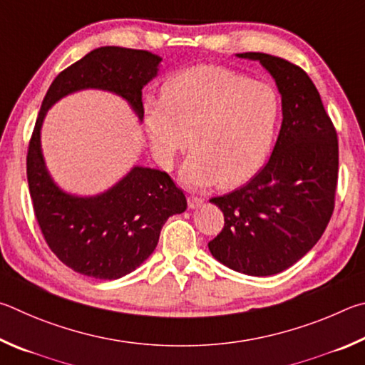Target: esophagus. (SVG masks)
I'll return each mask as SVG.
<instances>
[{
  "label": "esophagus",
  "instance_id": "obj_1",
  "mask_svg": "<svg viewBox=\"0 0 365 365\" xmlns=\"http://www.w3.org/2000/svg\"><path fill=\"white\" fill-rule=\"evenodd\" d=\"M187 203H189V208H199V207H202L203 199H202V197H197V195H189Z\"/></svg>",
  "mask_w": 365,
  "mask_h": 365
}]
</instances>
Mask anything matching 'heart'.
I'll use <instances>...</instances> for the list:
<instances>
[{
	"mask_svg": "<svg viewBox=\"0 0 365 365\" xmlns=\"http://www.w3.org/2000/svg\"><path fill=\"white\" fill-rule=\"evenodd\" d=\"M153 155L171 168L187 147L189 186L234 187L261 170L282 121V98L271 83L220 66H195L165 83L162 99L144 104Z\"/></svg>",
	"mask_w": 365,
	"mask_h": 365,
	"instance_id": "1",
	"label": "heart"
}]
</instances>
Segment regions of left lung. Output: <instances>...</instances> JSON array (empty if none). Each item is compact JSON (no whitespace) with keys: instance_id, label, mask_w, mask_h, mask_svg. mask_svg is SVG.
Wrapping results in <instances>:
<instances>
[{"instance_id":"left-lung-1","label":"left lung","mask_w":365,"mask_h":365,"mask_svg":"<svg viewBox=\"0 0 365 365\" xmlns=\"http://www.w3.org/2000/svg\"><path fill=\"white\" fill-rule=\"evenodd\" d=\"M263 63L282 94V126L269 162L245 186L212 200L225 227L208 248L231 269L272 276L321 239L335 208L338 138L317 88L282 57L244 53Z\"/></svg>"}]
</instances>
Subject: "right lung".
<instances>
[{
  "instance_id": "1",
  "label": "right lung",
  "mask_w": 365,
  "mask_h": 365,
  "mask_svg": "<svg viewBox=\"0 0 365 365\" xmlns=\"http://www.w3.org/2000/svg\"><path fill=\"white\" fill-rule=\"evenodd\" d=\"M160 61L143 49H94L62 70L41 102L27 152L31 203L51 252L83 276L112 280L136 269L155 250L165 221L182 213L187 200L168 173L143 166L91 199L62 192L44 168L40 147L44 113L63 96L99 88L120 94L143 118V88L157 75Z\"/></svg>"
}]
</instances>
